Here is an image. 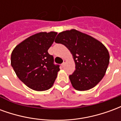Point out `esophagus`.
Returning <instances> with one entry per match:
<instances>
[{"instance_id": "1", "label": "esophagus", "mask_w": 121, "mask_h": 121, "mask_svg": "<svg viewBox=\"0 0 121 121\" xmlns=\"http://www.w3.org/2000/svg\"><path fill=\"white\" fill-rule=\"evenodd\" d=\"M65 62H66L65 60H63V63H62V64H61V65H62L63 67V66L65 65Z\"/></svg>"}]
</instances>
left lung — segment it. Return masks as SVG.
<instances>
[{"mask_svg": "<svg viewBox=\"0 0 121 121\" xmlns=\"http://www.w3.org/2000/svg\"><path fill=\"white\" fill-rule=\"evenodd\" d=\"M55 42L65 45L73 54L76 69L69 75V79L74 89L89 90L103 78L109 55L102 43L74 29L59 33Z\"/></svg>", "mask_w": 121, "mask_h": 121, "instance_id": "8db88e82", "label": "left lung"}]
</instances>
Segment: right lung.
<instances>
[{
    "label": "right lung",
    "mask_w": 121,
    "mask_h": 121,
    "mask_svg": "<svg viewBox=\"0 0 121 121\" xmlns=\"http://www.w3.org/2000/svg\"><path fill=\"white\" fill-rule=\"evenodd\" d=\"M57 32H40L15 47L11 65L20 80L35 91H45L52 86L60 71L53 56L48 52Z\"/></svg>",
    "instance_id": "1"
}]
</instances>
